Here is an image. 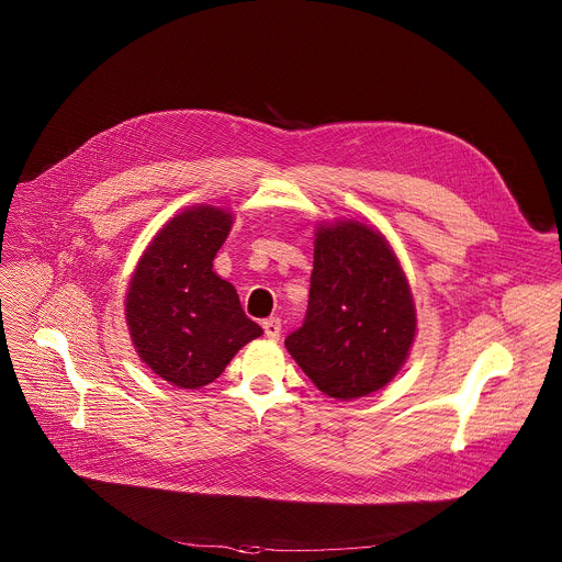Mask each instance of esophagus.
Returning <instances> with one entry per match:
<instances>
[{
  "mask_svg": "<svg viewBox=\"0 0 562 562\" xmlns=\"http://www.w3.org/2000/svg\"><path fill=\"white\" fill-rule=\"evenodd\" d=\"M262 329H265V336H267L269 340H278V338H280V334H282V323H280V317H269V319H265V323H262Z\"/></svg>",
  "mask_w": 562,
  "mask_h": 562,
  "instance_id": "esophagus-1",
  "label": "esophagus"
}]
</instances>
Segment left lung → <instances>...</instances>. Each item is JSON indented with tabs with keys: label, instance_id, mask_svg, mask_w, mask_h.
Masks as SVG:
<instances>
[{
	"label": "left lung",
	"instance_id": "obj_1",
	"mask_svg": "<svg viewBox=\"0 0 562 562\" xmlns=\"http://www.w3.org/2000/svg\"><path fill=\"white\" fill-rule=\"evenodd\" d=\"M416 308L386 239L360 222L315 231L308 306L284 345L311 382L338 400L369 395L405 364Z\"/></svg>",
	"mask_w": 562,
	"mask_h": 562
}]
</instances>
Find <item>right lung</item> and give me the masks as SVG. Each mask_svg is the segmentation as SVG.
<instances>
[{
	"instance_id": "1",
	"label": "right lung",
	"mask_w": 562,
	"mask_h": 562,
	"mask_svg": "<svg viewBox=\"0 0 562 562\" xmlns=\"http://www.w3.org/2000/svg\"><path fill=\"white\" fill-rule=\"evenodd\" d=\"M233 215L195 206L173 217L142 256L126 295V319L142 362L159 378L200 389L262 329L243 311L213 258Z\"/></svg>"
}]
</instances>
